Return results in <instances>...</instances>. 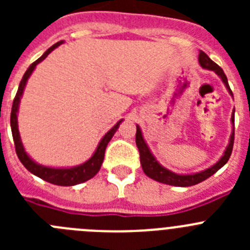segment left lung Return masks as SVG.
I'll use <instances>...</instances> for the list:
<instances>
[{"mask_svg":"<svg viewBox=\"0 0 250 250\" xmlns=\"http://www.w3.org/2000/svg\"><path fill=\"white\" fill-rule=\"evenodd\" d=\"M199 63L203 68H207V70H211V71L215 72L218 76L222 79V81L224 83L225 87L228 89L229 94L233 96V92H231L230 87H229L228 79L225 76L224 71L222 70V67L216 65L214 61H211L209 59L205 52L200 51L199 52ZM234 111L231 114V124H233V130H231V135L230 139H229V144L227 146L224 151V155L216 161L215 164L211 165L210 167L203 170V171H199V173H194V174H176L170 171L169 169L164 167L161 164H159L158 160L155 159V156L152 155L151 151H150L149 146L145 143L144 136H143V132H141L139 125H136V146H138L139 152H140V163L141 167L144 170V173L146 174L149 178L154 179L156 182L163 183V184L167 185H173V187H191V185L199 184V183L204 182L205 179H208L209 176H211L213 174H215L220 167H224L227 164V161L229 160L231 155V150H233V144H234Z\"/></svg>","mask_w":250,"mask_h":250,"instance_id":"8db88e82","label":"left lung"}]
</instances>
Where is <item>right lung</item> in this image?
Instances as JSON below:
<instances>
[{
  "instance_id": "1",
  "label": "right lung",
  "mask_w": 250,
  "mask_h": 250,
  "mask_svg": "<svg viewBox=\"0 0 250 250\" xmlns=\"http://www.w3.org/2000/svg\"><path fill=\"white\" fill-rule=\"evenodd\" d=\"M61 43H63V41H59L55 45L51 46L42 56L37 59L34 63H31L30 67L27 68V71L25 72L23 77H22L21 83H20L19 90H17V94L15 96V100L12 104V110H11V130H12V136L13 141H15V147H16V154L19 156L20 161H21L23 167L32 173L34 175L39 176L45 182L51 183V184L55 185H61V187H72V185L81 184L83 182H87L89 179L94 178L96 174L99 173L101 165H103L104 156H105V149L109 144V141L111 140V138L114 136V134L116 132V130L120 126L121 121L116 123L112 129H110L109 131L106 132L105 136L100 140L98 147L95 150L94 155L89 159L87 161H85L83 164L77 165V167H43L41 164H37L36 161L32 160V159L28 156L27 152L25 151V147L22 145L21 136H20L19 131V125H17V112H19V105L20 101H21L22 94H23V90H25V86L27 83L28 77L31 76L32 71L35 70V67L37 66V63H40L41 61L47 57V55L50 52L55 50L57 46H60Z\"/></svg>"
}]
</instances>
